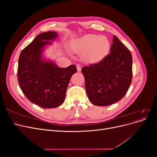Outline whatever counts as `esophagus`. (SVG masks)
<instances>
[{
	"mask_svg": "<svg viewBox=\"0 0 157 157\" xmlns=\"http://www.w3.org/2000/svg\"><path fill=\"white\" fill-rule=\"evenodd\" d=\"M77 69L78 72H80V71H81V66H80L79 64L77 65Z\"/></svg>",
	"mask_w": 157,
	"mask_h": 157,
	"instance_id": "34e87169",
	"label": "esophagus"
}]
</instances>
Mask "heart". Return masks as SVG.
I'll list each match as a JSON object with an SVG mask.
<instances>
[{
    "instance_id": "1",
    "label": "heart",
    "mask_w": 157,
    "mask_h": 157,
    "mask_svg": "<svg viewBox=\"0 0 157 157\" xmlns=\"http://www.w3.org/2000/svg\"><path fill=\"white\" fill-rule=\"evenodd\" d=\"M71 48L75 53L83 54V59L86 63L95 64L108 55L111 44L105 36L86 34L75 39L71 43Z\"/></svg>"
}]
</instances>
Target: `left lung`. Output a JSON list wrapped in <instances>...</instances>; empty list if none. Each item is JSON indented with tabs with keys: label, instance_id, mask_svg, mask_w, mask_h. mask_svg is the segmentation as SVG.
I'll list each match as a JSON object with an SVG mask.
<instances>
[{
	"label": "left lung",
	"instance_id": "left-lung-1",
	"mask_svg": "<svg viewBox=\"0 0 157 157\" xmlns=\"http://www.w3.org/2000/svg\"><path fill=\"white\" fill-rule=\"evenodd\" d=\"M110 52L99 63L85 66L81 70L89 100L97 106L120 101L132 82V54L115 35Z\"/></svg>",
	"mask_w": 157,
	"mask_h": 157
}]
</instances>
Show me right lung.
<instances>
[{
  "label": "right lung",
  "mask_w": 157,
  "mask_h": 157,
  "mask_svg": "<svg viewBox=\"0 0 157 157\" xmlns=\"http://www.w3.org/2000/svg\"><path fill=\"white\" fill-rule=\"evenodd\" d=\"M58 37L57 32L40 33L23 49L18 60L19 85L29 100L42 108H55L65 99L66 91L77 67H58L44 56L46 47Z\"/></svg>",
  "instance_id": "add662e5"
}]
</instances>
